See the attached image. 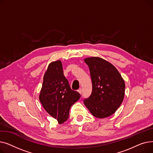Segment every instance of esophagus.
<instances>
[{
    "instance_id": "34e87169",
    "label": "esophagus",
    "mask_w": 153,
    "mask_h": 153,
    "mask_svg": "<svg viewBox=\"0 0 153 153\" xmlns=\"http://www.w3.org/2000/svg\"><path fill=\"white\" fill-rule=\"evenodd\" d=\"M77 91H78V92H79L80 94H82V89H81V88H80V89H79Z\"/></svg>"
}]
</instances>
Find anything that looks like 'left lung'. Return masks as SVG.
Listing matches in <instances>:
<instances>
[{
	"instance_id": "8db88e82",
	"label": "left lung",
	"mask_w": 153,
	"mask_h": 153,
	"mask_svg": "<svg viewBox=\"0 0 153 153\" xmlns=\"http://www.w3.org/2000/svg\"><path fill=\"white\" fill-rule=\"evenodd\" d=\"M84 60L89 68L92 84V94L84 100V105L95 117H110L123 100L124 80L113 64L105 59L90 57Z\"/></svg>"
}]
</instances>
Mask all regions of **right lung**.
Listing matches in <instances>:
<instances>
[{
	"instance_id": "add662e5",
	"label": "right lung",
	"mask_w": 153,
	"mask_h": 153,
	"mask_svg": "<svg viewBox=\"0 0 153 153\" xmlns=\"http://www.w3.org/2000/svg\"><path fill=\"white\" fill-rule=\"evenodd\" d=\"M81 97L77 91L72 90L64 76L60 60L51 62L43 77L39 99L45 110L58 120L59 124L69 118V110Z\"/></svg>"
}]
</instances>
